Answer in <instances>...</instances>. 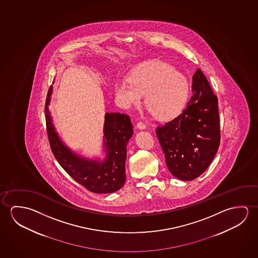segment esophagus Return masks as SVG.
Segmentation results:
<instances>
[{
    "label": "esophagus",
    "mask_w": 258,
    "mask_h": 258,
    "mask_svg": "<svg viewBox=\"0 0 258 258\" xmlns=\"http://www.w3.org/2000/svg\"><path fill=\"white\" fill-rule=\"evenodd\" d=\"M137 128L140 129V130H143V129H145L146 128V125L143 123V122H141L139 121L138 123H137Z\"/></svg>",
    "instance_id": "obj_1"
}]
</instances>
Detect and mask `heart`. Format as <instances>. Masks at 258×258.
I'll list each match as a JSON object with an SVG mask.
<instances>
[{"label": "heart", "instance_id": "b5f03b06", "mask_svg": "<svg viewBox=\"0 0 258 258\" xmlns=\"http://www.w3.org/2000/svg\"><path fill=\"white\" fill-rule=\"evenodd\" d=\"M189 94V83L183 74L166 61L143 62L132 70L127 79L115 82V96L124 108L145 104L158 118H173L183 110Z\"/></svg>", "mask_w": 258, "mask_h": 258}]
</instances>
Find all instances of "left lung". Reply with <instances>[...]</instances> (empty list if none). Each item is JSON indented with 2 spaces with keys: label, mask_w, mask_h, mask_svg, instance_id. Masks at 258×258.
<instances>
[{
  "label": "left lung",
  "mask_w": 258,
  "mask_h": 258,
  "mask_svg": "<svg viewBox=\"0 0 258 258\" xmlns=\"http://www.w3.org/2000/svg\"><path fill=\"white\" fill-rule=\"evenodd\" d=\"M192 91L182 114L156 128L168 170L184 181L207 169L221 140L218 98L200 69L192 76Z\"/></svg>",
  "instance_id": "left-lung-1"
}]
</instances>
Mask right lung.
<instances>
[{
  "instance_id": "right-lung-1",
  "label": "right lung",
  "mask_w": 258,
  "mask_h": 258,
  "mask_svg": "<svg viewBox=\"0 0 258 258\" xmlns=\"http://www.w3.org/2000/svg\"><path fill=\"white\" fill-rule=\"evenodd\" d=\"M52 90L51 86L45 112L50 147L54 158L70 176L90 192L109 194L118 191L126 178V146L134 134L130 117L120 113H106L103 130L105 158H85L73 152L55 131L48 108Z\"/></svg>"
}]
</instances>
